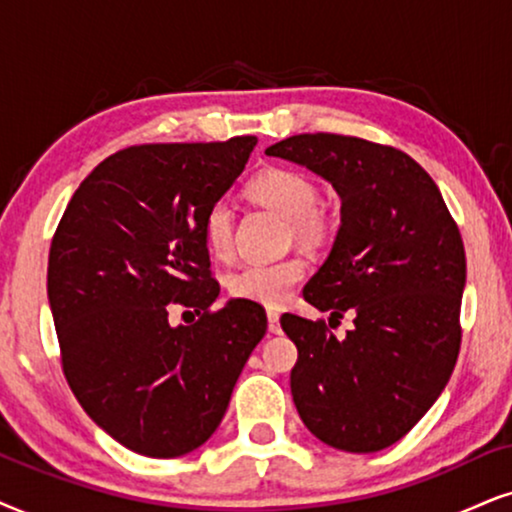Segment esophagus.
Segmentation results:
<instances>
[{
  "label": "esophagus",
  "mask_w": 512,
  "mask_h": 512,
  "mask_svg": "<svg viewBox=\"0 0 512 512\" xmlns=\"http://www.w3.org/2000/svg\"><path fill=\"white\" fill-rule=\"evenodd\" d=\"M267 319H269V331H271V333H281V321H278V312H276V309H269Z\"/></svg>",
  "instance_id": "obj_1"
}]
</instances>
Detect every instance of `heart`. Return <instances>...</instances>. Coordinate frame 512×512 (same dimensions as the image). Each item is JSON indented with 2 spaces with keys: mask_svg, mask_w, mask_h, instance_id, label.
Instances as JSON below:
<instances>
[{
  "mask_svg": "<svg viewBox=\"0 0 512 512\" xmlns=\"http://www.w3.org/2000/svg\"><path fill=\"white\" fill-rule=\"evenodd\" d=\"M245 193L288 219L290 234L304 248H321L333 234L331 217L319 205V189L307 174L290 167H264L250 177ZM203 243L215 257H226L234 243V215L226 203L210 205L203 217ZM307 276V264L300 257H286L278 262L243 264L226 276L231 297L250 300L264 307H278L288 302L293 290Z\"/></svg>",
  "mask_w": 512,
  "mask_h": 512,
  "instance_id": "1",
  "label": "heart"
}]
</instances>
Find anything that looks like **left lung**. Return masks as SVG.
<instances>
[{"instance_id":"left-lung-1","label":"left lung","mask_w":512,"mask_h":512,"mask_svg":"<svg viewBox=\"0 0 512 512\" xmlns=\"http://www.w3.org/2000/svg\"><path fill=\"white\" fill-rule=\"evenodd\" d=\"M267 155L331 181L342 200L328 260L302 295L333 319L283 314L297 347L290 392L314 437L349 454L387 449L428 413L461 349L465 250L437 184L411 155L342 134H297Z\"/></svg>"}]
</instances>
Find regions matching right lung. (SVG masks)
I'll list each match as a JSON object with an SVG mask.
<instances>
[{
  "mask_svg": "<svg viewBox=\"0 0 512 512\" xmlns=\"http://www.w3.org/2000/svg\"><path fill=\"white\" fill-rule=\"evenodd\" d=\"M255 137L129 146L73 193L51 241L47 293L70 390L87 416L141 456L177 458L222 423L264 307L210 309L203 217L248 163ZM172 303L203 311L170 327Z\"/></svg>",
  "mask_w": 512,
  "mask_h": 512,
  "instance_id": "add662e5",
  "label": "right lung"
}]
</instances>
